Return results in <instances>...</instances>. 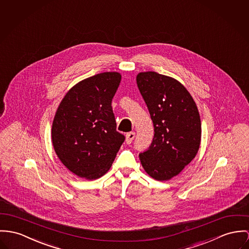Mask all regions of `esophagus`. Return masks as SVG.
I'll return each instance as SVG.
<instances>
[{
	"instance_id": "obj_1",
	"label": "esophagus",
	"mask_w": 249,
	"mask_h": 249,
	"mask_svg": "<svg viewBox=\"0 0 249 249\" xmlns=\"http://www.w3.org/2000/svg\"><path fill=\"white\" fill-rule=\"evenodd\" d=\"M135 137V133L134 132H131L129 134H126V143L127 144H131Z\"/></svg>"
}]
</instances>
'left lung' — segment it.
I'll return each instance as SVG.
<instances>
[{
	"label": "left lung",
	"instance_id": "8db88e82",
	"mask_svg": "<svg viewBox=\"0 0 249 249\" xmlns=\"http://www.w3.org/2000/svg\"><path fill=\"white\" fill-rule=\"evenodd\" d=\"M136 83L154 127L153 143L147 152L139 154V159L152 178L167 181L182 172L199 151V111L187 88L173 77L140 72Z\"/></svg>",
	"mask_w": 249,
	"mask_h": 249
}]
</instances>
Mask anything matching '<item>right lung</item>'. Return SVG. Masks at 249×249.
<instances>
[{
	"label": "right lung",
	"instance_id": "1",
	"mask_svg": "<svg viewBox=\"0 0 249 249\" xmlns=\"http://www.w3.org/2000/svg\"><path fill=\"white\" fill-rule=\"evenodd\" d=\"M118 72H104L75 84L60 101L51 138L61 163L80 178L95 180L108 172L124 142L116 132L112 99Z\"/></svg>",
	"mask_w": 249,
	"mask_h": 249
}]
</instances>
